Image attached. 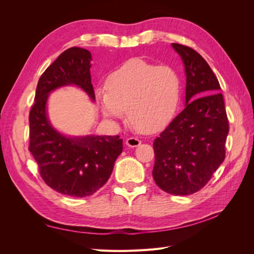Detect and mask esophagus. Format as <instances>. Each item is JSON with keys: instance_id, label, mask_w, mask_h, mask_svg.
Masks as SVG:
<instances>
[{"instance_id": "1", "label": "esophagus", "mask_w": 254, "mask_h": 254, "mask_svg": "<svg viewBox=\"0 0 254 254\" xmlns=\"http://www.w3.org/2000/svg\"><path fill=\"white\" fill-rule=\"evenodd\" d=\"M141 144V141L139 139H136V137H129V139L126 140V145L128 147H137Z\"/></svg>"}]
</instances>
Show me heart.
Returning a JSON list of instances; mask_svg holds the SVG:
<instances>
[{"label":"heart","instance_id":"obj_1","mask_svg":"<svg viewBox=\"0 0 254 254\" xmlns=\"http://www.w3.org/2000/svg\"><path fill=\"white\" fill-rule=\"evenodd\" d=\"M179 73L171 65H156L133 58L113 71L107 91L98 89L96 97L105 117L128 121L135 130L157 132L175 118L181 101Z\"/></svg>","mask_w":254,"mask_h":254}]
</instances>
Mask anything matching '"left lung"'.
<instances>
[{"label": "left lung", "mask_w": 254, "mask_h": 254, "mask_svg": "<svg viewBox=\"0 0 254 254\" xmlns=\"http://www.w3.org/2000/svg\"><path fill=\"white\" fill-rule=\"evenodd\" d=\"M186 72V107L153 142L157 186L172 195L201 190L225 160L229 124L216 76L193 49L172 43Z\"/></svg>", "instance_id": "1"}]
</instances>
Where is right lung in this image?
<instances>
[{
    "label": "right lung",
    "mask_w": 254,
    "mask_h": 254,
    "mask_svg": "<svg viewBox=\"0 0 254 254\" xmlns=\"http://www.w3.org/2000/svg\"><path fill=\"white\" fill-rule=\"evenodd\" d=\"M91 53L80 48L64 51L38 81L29 113V151L50 188L63 195L86 197L108 181L123 151L119 135H66L52 125L49 96L57 89L74 86L95 102L91 83Z\"/></svg>",
    "instance_id": "right-lung-1"
}]
</instances>
